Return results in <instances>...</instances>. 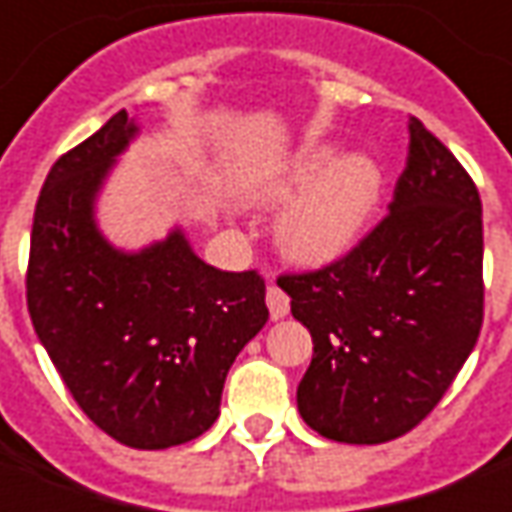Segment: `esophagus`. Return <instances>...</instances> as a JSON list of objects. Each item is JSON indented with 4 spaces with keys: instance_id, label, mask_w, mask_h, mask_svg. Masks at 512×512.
I'll return each instance as SVG.
<instances>
[{
    "instance_id": "esophagus-1",
    "label": "esophagus",
    "mask_w": 512,
    "mask_h": 512,
    "mask_svg": "<svg viewBox=\"0 0 512 512\" xmlns=\"http://www.w3.org/2000/svg\"><path fill=\"white\" fill-rule=\"evenodd\" d=\"M267 308H270V316L272 319H283L286 313H289V305H292V300H289V294L283 292L281 286H267Z\"/></svg>"
}]
</instances>
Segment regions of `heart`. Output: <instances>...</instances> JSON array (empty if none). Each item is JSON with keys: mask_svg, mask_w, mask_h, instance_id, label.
Masks as SVG:
<instances>
[{"mask_svg": "<svg viewBox=\"0 0 512 512\" xmlns=\"http://www.w3.org/2000/svg\"><path fill=\"white\" fill-rule=\"evenodd\" d=\"M311 141L297 149L259 188L261 201L286 204L278 220V242L292 259L322 264L357 245L371 226L384 193V174L371 155Z\"/></svg>", "mask_w": 512, "mask_h": 512, "instance_id": "b5f03b06", "label": "heart"}]
</instances>
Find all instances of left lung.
Listing matches in <instances>:
<instances>
[{
    "mask_svg": "<svg viewBox=\"0 0 512 512\" xmlns=\"http://www.w3.org/2000/svg\"><path fill=\"white\" fill-rule=\"evenodd\" d=\"M313 360L297 387L305 423L346 445H382L442 401L483 327V210L466 169L409 117L393 204L352 251L283 272Z\"/></svg>",
    "mask_w": 512,
    "mask_h": 512,
    "instance_id": "obj_1",
    "label": "left lung"
}]
</instances>
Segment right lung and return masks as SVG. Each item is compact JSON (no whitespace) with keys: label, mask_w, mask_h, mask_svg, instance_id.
Returning a JSON list of instances; mask_svg holds the SVG:
<instances>
[{"label":"right lung","mask_w":512,"mask_h":512,"mask_svg":"<svg viewBox=\"0 0 512 512\" xmlns=\"http://www.w3.org/2000/svg\"><path fill=\"white\" fill-rule=\"evenodd\" d=\"M133 133L117 111L51 166L32 223L26 305L89 420L122 445L163 450L218 420L231 363L270 311L259 272L204 264L179 231L133 256L100 237L92 201Z\"/></svg>","instance_id":"obj_1"}]
</instances>
